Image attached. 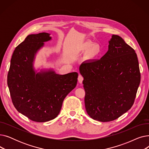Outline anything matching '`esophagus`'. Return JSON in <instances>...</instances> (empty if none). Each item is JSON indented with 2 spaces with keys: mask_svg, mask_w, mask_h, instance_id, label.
I'll return each mask as SVG.
<instances>
[{
  "mask_svg": "<svg viewBox=\"0 0 149 149\" xmlns=\"http://www.w3.org/2000/svg\"><path fill=\"white\" fill-rule=\"evenodd\" d=\"M78 80H79V83L81 84L83 83V77L81 75H79V77H78Z\"/></svg>",
  "mask_w": 149,
  "mask_h": 149,
  "instance_id": "1",
  "label": "esophagus"
}]
</instances>
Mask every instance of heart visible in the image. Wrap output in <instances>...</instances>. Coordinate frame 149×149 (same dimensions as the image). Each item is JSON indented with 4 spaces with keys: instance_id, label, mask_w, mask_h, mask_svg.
I'll return each mask as SVG.
<instances>
[{
    "instance_id": "b5f03b06",
    "label": "heart",
    "mask_w": 149,
    "mask_h": 149,
    "mask_svg": "<svg viewBox=\"0 0 149 149\" xmlns=\"http://www.w3.org/2000/svg\"><path fill=\"white\" fill-rule=\"evenodd\" d=\"M89 52V57L91 58H95L101 52L100 46L91 42H85L80 44L76 49L77 54Z\"/></svg>"
}]
</instances>
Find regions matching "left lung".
Segmentation results:
<instances>
[{"mask_svg": "<svg viewBox=\"0 0 149 149\" xmlns=\"http://www.w3.org/2000/svg\"><path fill=\"white\" fill-rule=\"evenodd\" d=\"M86 110L92 119L115 120L134 104L141 74L136 54L119 36L112 35L107 52L100 60L83 62Z\"/></svg>", "mask_w": 149, "mask_h": 149, "instance_id": "left-lung-1", "label": "left lung"}]
</instances>
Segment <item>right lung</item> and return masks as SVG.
<instances>
[{"label":"right lung","instance_id":"right-lung-1","mask_svg":"<svg viewBox=\"0 0 149 149\" xmlns=\"http://www.w3.org/2000/svg\"><path fill=\"white\" fill-rule=\"evenodd\" d=\"M50 34L28 35L15 48L7 77L13 103L17 111L36 122L56 118L63 102L77 83V72L57 74L52 69L37 71L34 61L45 42L51 40Z\"/></svg>","mask_w":149,"mask_h":149}]
</instances>
